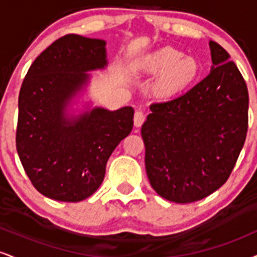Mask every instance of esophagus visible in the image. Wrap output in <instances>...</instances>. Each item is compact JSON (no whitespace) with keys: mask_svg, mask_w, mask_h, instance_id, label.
Instances as JSON below:
<instances>
[{"mask_svg":"<svg viewBox=\"0 0 257 257\" xmlns=\"http://www.w3.org/2000/svg\"><path fill=\"white\" fill-rule=\"evenodd\" d=\"M145 122V114H144L143 111L138 110L135 111V114H134V125L139 128V126L143 125V123Z\"/></svg>","mask_w":257,"mask_h":257,"instance_id":"esophagus-1","label":"esophagus"}]
</instances>
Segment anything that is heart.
Segmentation results:
<instances>
[{"label":"heart","instance_id":"heart-1","mask_svg":"<svg viewBox=\"0 0 257 257\" xmlns=\"http://www.w3.org/2000/svg\"><path fill=\"white\" fill-rule=\"evenodd\" d=\"M140 69L149 73H164L159 89L169 95L184 89L197 77L199 65L192 57H184L182 52L166 47L144 58Z\"/></svg>","mask_w":257,"mask_h":257}]
</instances>
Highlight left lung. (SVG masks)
Returning <instances> with one entry per match:
<instances>
[{
    "label": "left lung",
    "instance_id": "1",
    "mask_svg": "<svg viewBox=\"0 0 257 257\" xmlns=\"http://www.w3.org/2000/svg\"><path fill=\"white\" fill-rule=\"evenodd\" d=\"M209 47L210 73L182 95L152 104L141 128L150 184L174 203L196 202L220 188L246 138L245 81L220 44Z\"/></svg>",
    "mask_w": 257,
    "mask_h": 257
}]
</instances>
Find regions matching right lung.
I'll use <instances>...</instances> for the list:
<instances>
[{
	"label": "right lung",
	"mask_w": 257,
	"mask_h": 257,
	"mask_svg": "<svg viewBox=\"0 0 257 257\" xmlns=\"http://www.w3.org/2000/svg\"><path fill=\"white\" fill-rule=\"evenodd\" d=\"M106 42L66 35L41 53L19 93L17 151L40 193L60 202H81L105 178L106 163L133 129L134 110L91 107L76 113L90 71L107 66Z\"/></svg>",
	"instance_id": "right-lung-1"
}]
</instances>
